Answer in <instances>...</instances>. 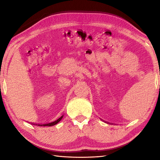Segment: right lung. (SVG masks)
<instances>
[{"mask_svg": "<svg viewBox=\"0 0 160 160\" xmlns=\"http://www.w3.org/2000/svg\"><path fill=\"white\" fill-rule=\"evenodd\" d=\"M62 118H63V115H62V116H61L60 118L58 119V120H56V121L51 122V123L44 124L39 125V126H40V127H52V126H54V125H56V124H57L58 123V122H59L61 120H62Z\"/></svg>", "mask_w": 160, "mask_h": 160, "instance_id": "1", "label": "right lung"}]
</instances>
